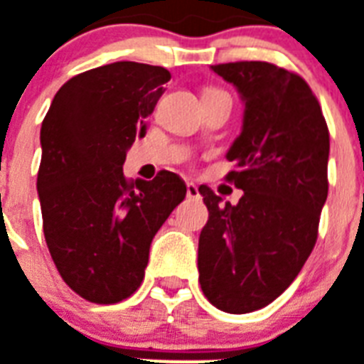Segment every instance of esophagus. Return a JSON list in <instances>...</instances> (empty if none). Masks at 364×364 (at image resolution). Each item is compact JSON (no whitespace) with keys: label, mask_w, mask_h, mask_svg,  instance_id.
Masks as SVG:
<instances>
[{"label":"esophagus","mask_w":364,"mask_h":364,"mask_svg":"<svg viewBox=\"0 0 364 364\" xmlns=\"http://www.w3.org/2000/svg\"><path fill=\"white\" fill-rule=\"evenodd\" d=\"M187 196L191 198V200H200V191H198V187L194 185V183H187Z\"/></svg>","instance_id":"1"}]
</instances>
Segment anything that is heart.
<instances>
[{"instance_id": "1", "label": "heart", "mask_w": 364, "mask_h": 364, "mask_svg": "<svg viewBox=\"0 0 364 364\" xmlns=\"http://www.w3.org/2000/svg\"><path fill=\"white\" fill-rule=\"evenodd\" d=\"M205 91H218V90H205Z\"/></svg>"}]
</instances>
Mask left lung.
Wrapping results in <instances>:
<instances>
[{
  "mask_svg": "<svg viewBox=\"0 0 364 364\" xmlns=\"http://www.w3.org/2000/svg\"><path fill=\"white\" fill-rule=\"evenodd\" d=\"M237 87L243 129L226 153V176L243 191L237 205L200 187L209 220L198 271L209 303L247 314L273 303L314 249L327 200L329 129L305 80L267 61L211 65Z\"/></svg>",
  "mask_w": 364,
  "mask_h": 364,
  "instance_id": "1",
  "label": "left lung"
}]
</instances>
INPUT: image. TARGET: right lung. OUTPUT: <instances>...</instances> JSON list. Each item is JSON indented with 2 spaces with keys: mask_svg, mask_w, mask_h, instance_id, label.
<instances>
[{
  "mask_svg": "<svg viewBox=\"0 0 364 364\" xmlns=\"http://www.w3.org/2000/svg\"><path fill=\"white\" fill-rule=\"evenodd\" d=\"M170 78L136 61L85 70L61 85L41 127L44 239L61 279L91 303H119L140 288L153 237L187 194L166 170L153 181L123 176Z\"/></svg>",
  "mask_w": 364,
  "mask_h": 364,
  "instance_id": "obj_1",
  "label": "right lung"
}]
</instances>
